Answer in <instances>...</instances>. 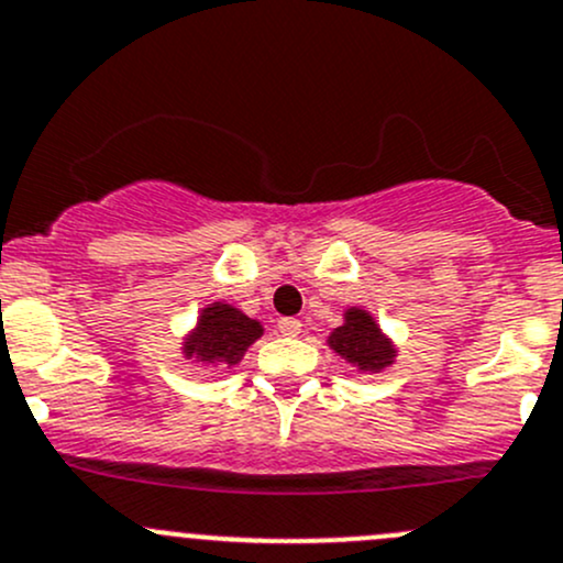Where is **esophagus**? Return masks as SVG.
Returning a JSON list of instances; mask_svg holds the SVG:
<instances>
[{"instance_id": "esophagus-1", "label": "esophagus", "mask_w": 563, "mask_h": 563, "mask_svg": "<svg viewBox=\"0 0 563 563\" xmlns=\"http://www.w3.org/2000/svg\"><path fill=\"white\" fill-rule=\"evenodd\" d=\"M277 331H280L283 336H297L301 331V321L299 318H280V321H277Z\"/></svg>"}]
</instances>
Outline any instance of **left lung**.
<instances>
[{"label": "left lung", "mask_w": 563, "mask_h": 563, "mask_svg": "<svg viewBox=\"0 0 563 563\" xmlns=\"http://www.w3.org/2000/svg\"><path fill=\"white\" fill-rule=\"evenodd\" d=\"M329 347L361 372H380L396 356V347L377 327L375 318L358 307H351L345 312V323L331 331Z\"/></svg>", "instance_id": "obj_1"}]
</instances>
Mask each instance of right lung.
I'll use <instances>...</instances> for the list:
<instances>
[{
	"label": "right lung",
	"instance_id": "right-lung-1",
	"mask_svg": "<svg viewBox=\"0 0 563 563\" xmlns=\"http://www.w3.org/2000/svg\"><path fill=\"white\" fill-rule=\"evenodd\" d=\"M262 334V323L247 318L232 305L212 301L199 316L197 329L188 334L183 353L194 361H202V364L232 366Z\"/></svg>",
	"mask_w": 563,
	"mask_h": 563
}]
</instances>
